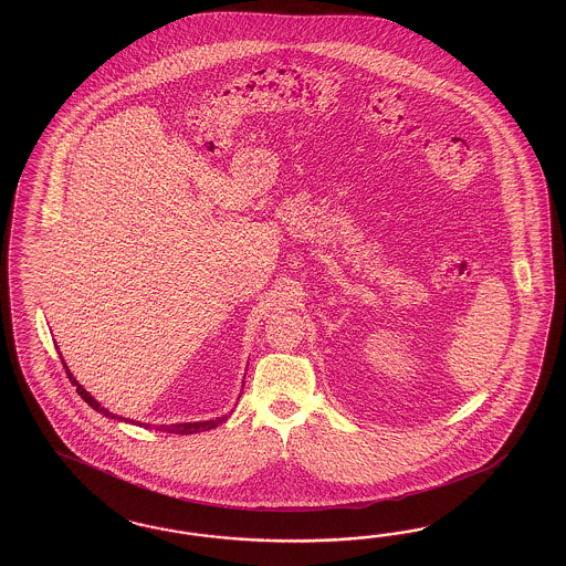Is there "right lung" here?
<instances>
[{
	"label": "right lung",
	"mask_w": 566,
	"mask_h": 566,
	"mask_svg": "<svg viewBox=\"0 0 566 566\" xmlns=\"http://www.w3.org/2000/svg\"><path fill=\"white\" fill-rule=\"evenodd\" d=\"M66 367V365H64ZM66 374H69V379L72 381V386H76V392L81 395V398L85 400L88 407H93L95 411L102 412L105 417H109V419H118V421H128V419H124V417H118V415H114V412L107 411V409H103L102 405L93 398V396L86 392L85 388L76 381V377L70 374L69 369H66ZM226 421V415L223 417H216V419H209V421H195V423H171V426H155V429H159V431H166V433H178V436H189V433H199V431H209V429L218 428L220 423ZM143 426V423H140ZM145 428H149V426H145Z\"/></svg>",
	"instance_id": "obj_1"
}]
</instances>
